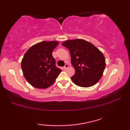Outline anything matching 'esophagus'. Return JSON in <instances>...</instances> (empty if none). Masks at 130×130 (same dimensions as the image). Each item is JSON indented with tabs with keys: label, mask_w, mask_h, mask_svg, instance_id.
Wrapping results in <instances>:
<instances>
[{
	"label": "esophagus",
	"mask_w": 130,
	"mask_h": 130,
	"mask_svg": "<svg viewBox=\"0 0 130 130\" xmlns=\"http://www.w3.org/2000/svg\"><path fill=\"white\" fill-rule=\"evenodd\" d=\"M68 67H69V64H66L63 67V69H64V70H66V69H67V68H68Z\"/></svg>",
	"instance_id": "obj_1"
}]
</instances>
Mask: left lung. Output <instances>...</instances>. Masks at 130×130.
<instances>
[{
    "instance_id": "left-lung-1",
    "label": "left lung",
    "mask_w": 130,
    "mask_h": 130,
    "mask_svg": "<svg viewBox=\"0 0 130 130\" xmlns=\"http://www.w3.org/2000/svg\"><path fill=\"white\" fill-rule=\"evenodd\" d=\"M61 44L70 53L71 62L75 69V74L71 77L72 82L82 87H89L96 84L106 67L102 53L83 39L67 40Z\"/></svg>"
}]
</instances>
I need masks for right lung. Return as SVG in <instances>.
<instances>
[{
	"instance_id": "right-lung-1",
	"label": "right lung",
	"mask_w": 130,
	"mask_h": 130,
	"mask_svg": "<svg viewBox=\"0 0 130 130\" xmlns=\"http://www.w3.org/2000/svg\"><path fill=\"white\" fill-rule=\"evenodd\" d=\"M59 42L56 41H44L33 45L24 54L21 62L22 71L26 80L33 87H50L61 71L56 67L52 56Z\"/></svg>"
}]
</instances>
